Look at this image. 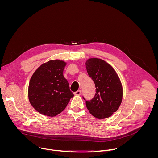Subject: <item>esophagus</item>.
I'll list each match as a JSON object with an SVG mask.
<instances>
[{
    "label": "esophagus",
    "mask_w": 158,
    "mask_h": 158,
    "mask_svg": "<svg viewBox=\"0 0 158 158\" xmlns=\"http://www.w3.org/2000/svg\"><path fill=\"white\" fill-rule=\"evenodd\" d=\"M74 94L75 96H79L81 94V90H78V91L75 92Z\"/></svg>",
    "instance_id": "1"
}]
</instances>
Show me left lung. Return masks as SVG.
<instances>
[{
  "label": "left lung",
  "mask_w": 158,
  "mask_h": 158,
  "mask_svg": "<svg viewBox=\"0 0 158 158\" xmlns=\"http://www.w3.org/2000/svg\"><path fill=\"white\" fill-rule=\"evenodd\" d=\"M89 76L94 82L96 94L91 100L85 101L87 109L98 119L110 117L120 106L123 88L115 70L104 60L92 58L85 62Z\"/></svg>",
  "instance_id": "8db88e82"
}]
</instances>
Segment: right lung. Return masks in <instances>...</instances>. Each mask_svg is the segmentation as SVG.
<instances>
[{"mask_svg":"<svg viewBox=\"0 0 158 158\" xmlns=\"http://www.w3.org/2000/svg\"><path fill=\"white\" fill-rule=\"evenodd\" d=\"M65 65L62 60H50L42 64L31 77L29 99L32 107L43 115L57 116L74 96L63 76Z\"/></svg>","mask_w":158,"mask_h":158,"instance_id":"obj_1","label":"right lung"}]
</instances>
